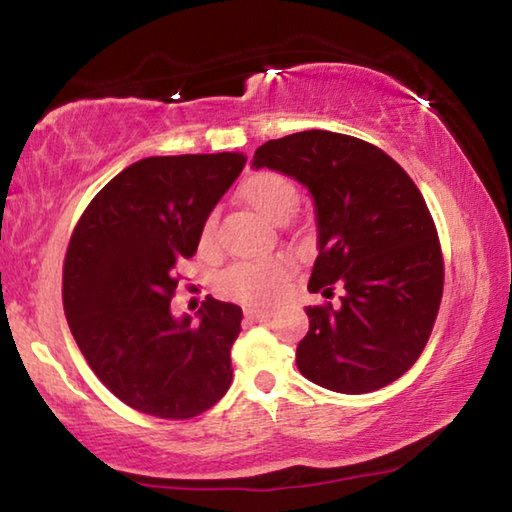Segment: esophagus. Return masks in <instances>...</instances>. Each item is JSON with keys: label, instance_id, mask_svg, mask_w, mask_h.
Wrapping results in <instances>:
<instances>
[{"label": "esophagus", "instance_id": "34e87169", "mask_svg": "<svg viewBox=\"0 0 512 512\" xmlns=\"http://www.w3.org/2000/svg\"><path fill=\"white\" fill-rule=\"evenodd\" d=\"M271 311H264V309H253V307H248L246 309V320L248 323H268V320H271Z\"/></svg>", "mask_w": 512, "mask_h": 512}]
</instances>
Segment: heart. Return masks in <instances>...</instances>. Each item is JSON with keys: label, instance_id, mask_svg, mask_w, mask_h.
<instances>
[{"label": "heart", "instance_id": "heart-1", "mask_svg": "<svg viewBox=\"0 0 512 512\" xmlns=\"http://www.w3.org/2000/svg\"><path fill=\"white\" fill-rule=\"evenodd\" d=\"M241 198L253 205L271 221H287L293 207L298 205V187L293 180L275 171L253 173L239 189ZM216 216L207 214L198 232V244L201 248H210L214 241ZM291 277V262L287 257H266L250 259V262L232 264L221 277V291L232 300L244 302V305L266 307L282 298L287 282Z\"/></svg>", "mask_w": 512, "mask_h": 512}]
</instances>
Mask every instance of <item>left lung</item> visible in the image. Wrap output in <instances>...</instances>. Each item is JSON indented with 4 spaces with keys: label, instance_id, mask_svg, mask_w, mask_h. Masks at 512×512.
Listing matches in <instances>:
<instances>
[{
    "label": "left lung",
    "instance_id": "1",
    "mask_svg": "<svg viewBox=\"0 0 512 512\" xmlns=\"http://www.w3.org/2000/svg\"><path fill=\"white\" fill-rule=\"evenodd\" d=\"M253 167L282 171L316 203L318 257L298 370L336 393L361 395L400 379L427 345L445 264L420 189L391 155L359 137L302 131L268 140Z\"/></svg>",
    "mask_w": 512,
    "mask_h": 512
}]
</instances>
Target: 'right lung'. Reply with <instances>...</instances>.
<instances>
[{"instance_id":"add662e5","label":"right lung","mask_w":512,"mask_h":512,"mask_svg":"<svg viewBox=\"0 0 512 512\" xmlns=\"http://www.w3.org/2000/svg\"><path fill=\"white\" fill-rule=\"evenodd\" d=\"M241 153L158 155L117 173L85 207L63 266V307L85 361L131 409L187 420L221 400L241 307L207 296L173 318L176 264L244 169Z\"/></svg>"}]
</instances>
